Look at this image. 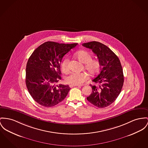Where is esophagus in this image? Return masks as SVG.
Listing matches in <instances>:
<instances>
[{
	"mask_svg": "<svg viewBox=\"0 0 148 148\" xmlns=\"http://www.w3.org/2000/svg\"><path fill=\"white\" fill-rule=\"evenodd\" d=\"M69 87L71 88H73V87H75V86H77L78 85H69Z\"/></svg>",
	"mask_w": 148,
	"mask_h": 148,
	"instance_id": "34e87169",
	"label": "esophagus"
}]
</instances>
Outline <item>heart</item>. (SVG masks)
<instances>
[{
	"label": "heart",
	"mask_w": 148,
	"mask_h": 148,
	"mask_svg": "<svg viewBox=\"0 0 148 148\" xmlns=\"http://www.w3.org/2000/svg\"><path fill=\"white\" fill-rule=\"evenodd\" d=\"M75 57L79 60L84 63V69L91 76L97 75L100 69V63L97 59H92V55L87 51L80 50L75 54ZM69 59L65 58L61 63V69L63 72H67ZM88 79V76L85 73L72 72L66 77V81L70 85H77L83 84Z\"/></svg>",
	"instance_id": "heart-1"
}]
</instances>
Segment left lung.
I'll use <instances>...</instances> for the list:
<instances>
[{"label":"left lung","mask_w":148,"mask_h":148,"mask_svg":"<svg viewBox=\"0 0 148 148\" xmlns=\"http://www.w3.org/2000/svg\"><path fill=\"white\" fill-rule=\"evenodd\" d=\"M82 46L92 50L100 63V71L92 79L97 85H90L92 92L87 100L94 106L105 108L117 98L122 88L124 77L118 57L104 44L98 41L84 43Z\"/></svg>","instance_id":"1"}]
</instances>
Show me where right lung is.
I'll return each instance as SVG.
<instances>
[{
    "mask_svg": "<svg viewBox=\"0 0 148 148\" xmlns=\"http://www.w3.org/2000/svg\"><path fill=\"white\" fill-rule=\"evenodd\" d=\"M78 44L47 41L31 55L26 69V84L32 98L41 106L51 107L67 97L68 85H56L61 79L60 63L64 56Z\"/></svg>",
    "mask_w": 148,
    "mask_h": 148,
    "instance_id": "right-lung-1",
    "label": "right lung"
}]
</instances>
